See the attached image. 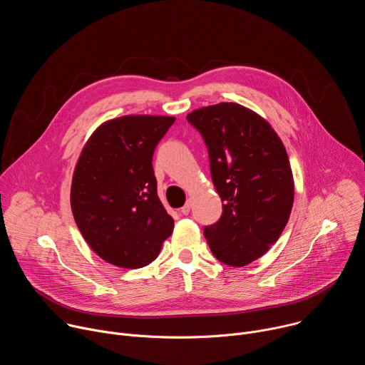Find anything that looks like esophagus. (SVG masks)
I'll return each instance as SVG.
<instances>
[{
    "label": "esophagus",
    "mask_w": 365,
    "mask_h": 365,
    "mask_svg": "<svg viewBox=\"0 0 365 365\" xmlns=\"http://www.w3.org/2000/svg\"><path fill=\"white\" fill-rule=\"evenodd\" d=\"M190 207H192V200H187V202L180 207V214H182V215H189Z\"/></svg>",
    "instance_id": "1"
}]
</instances>
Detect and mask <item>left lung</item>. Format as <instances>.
Instances as JSON below:
<instances>
[{"label":"left lung","instance_id":"obj_1","mask_svg":"<svg viewBox=\"0 0 365 365\" xmlns=\"http://www.w3.org/2000/svg\"><path fill=\"white\" fill-rule=\"evenodd\" d=\"M207 147L222 215L203 235L221 263L242 267L282 235L293 206L294 182L286 148L272 125L235 102L187 114Z\"/></svg>","mask_w":365,"mask_h":365}]
</instances>
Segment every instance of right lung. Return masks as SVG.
Here are the masks:
<instances>
[{
  "label": "right lung",
  "mask_w": 365,
  "mask_h": 365,
  "mask_svg": "<svg viewBox=\"0 0 365 365\" xmlns=\"http://www.w3.org/2000/svg\"><path fill=\"white\" fill-rule=\"evenodd\" d=\"M173 123L175 117L124 115L101 124L82 148L72 178V214L88 245L110 264H150L173 232L151 165Z\"/></svg>",
  "instance_id": "add662e5"
}]
</instances>
